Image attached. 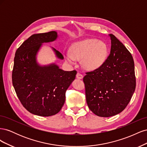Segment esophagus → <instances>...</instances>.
Instances as JSON below:
<instances>
[{
  "label": "esophagus",
  "instance_id": "1",
  "mask_svg": "<svg viewBox=\"0 0 147 147\" xmlns=\"http://www.w3.org/2000/svg\"><path fill=\"white\" fill-rule=\"evenodd\" d=\"M76 77H77V79H79V80H81V79H82L83 78V75L81 74H80V73H77V75H76Z\"/></svg>",
  "mask_w": 147,
  "mask_h": 147
}]
</instances>
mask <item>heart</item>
Wrapping results in <instances>:
<instances>
[{"label":"heart","mask_w":147,"mask_h":147,"mask_svg":"<svg viewBox=\"0 0 147 147\" xmlns=\"http://www.w3.org/2000/svg\"><path fill=\"white\" fill-rule=\"evenodd\" d=\"M71 53L65 55V58L70 64L76 60H81L83 67L92 71L100 68L108 56V48L103 42L88 38L74 43L71 47Z\"/></svg>","instance_id":"heart-1"}]
</instances>
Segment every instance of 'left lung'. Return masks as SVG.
Returning <instances> with one entry per match:
<instances>
[{
  "label": "left lung",
  "mask_w": 147,
  "mask_h": 147,
  "mask_svg": "<svg viewBox=\"0 0 147 147\" xmlns=\"http://www.w3.org/2000/svg\"><path fill=\"white\" fill-rule=\"evenodd\" d=\"M109 37L112 45L107 59L83 78L88 107L101 117L121 113L130 102L136 84L131 54L115 35Z\"/></svg>",
  "instance_id": "1"
}]
</instances>
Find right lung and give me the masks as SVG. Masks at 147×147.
Returning <instances> with one entry per match:
<instances>
[{"label": "right lung", "instance_id": "right-lung-1", "mask_svg": "<svg viewBox=\"0 0 147 147\" xmlns=\"http://www.w3.org/2000/svg\"><path fill=\"white\" fill-rule=\"evenodd\" d=\"M56 31L31 35L18 48L14 59L12 82L18 97L31 113L50 117L64 104L65 91L75 78L77 71H64L55 63L40 65L37 55L43 43L56 40ZM57 59L61 53L51 47Z\"/></svg>", "mask_w": 147, "mask_h": 147}]
</instances>
